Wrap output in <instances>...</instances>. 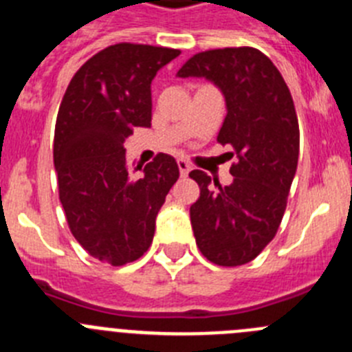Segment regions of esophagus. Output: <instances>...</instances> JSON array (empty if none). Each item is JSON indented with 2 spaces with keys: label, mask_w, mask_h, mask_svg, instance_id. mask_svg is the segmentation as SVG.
I'll return each mask as SVG.
<instances>
[{
  "label": "esophagus",
  "mask_w": 352,
  "mask_h": 352,
  "mask_svg": "<svg viewBox=\"0 0 352 352\" xmlns=\"http://www.w3.org/2000/svg\"><path fill=\"white\" fill-rule=\"evenodd\" d=\"M178 167H179V173H182V176H186V174L190 173V164L186 162V160L179 159L178 160Z\"/></svg>",
  "instance_id": "1"
}]
</instances>
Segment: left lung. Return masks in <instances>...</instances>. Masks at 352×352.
<instances>
[{
    "label": "left lung",
    "instance_id": "1",
    "mask_svg": "<svg viewBox=\"0 0 352 352\" xmlns=\"http://www.w3.org/2000/svg\"><path fill=\"white\" fill-rule=\"evenodd\" d=\"M178 76H202L223 92L218 143L237 157L228 186L201 169L190 173L201 188L190 208L195 243L216 265H244L274 239L295 178L300 131L292 94L272 60L253 47L199 52Z\"/></svg>",
    "mask_w": 352,
    "mask_h": 352
}]
</instances>
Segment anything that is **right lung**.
<instances>
[{"label": "right lung", "instance_id": "add662e5", "mask_svg": "<svg viewBox=\"0 0 352 352\" xmlns=\"http://www.w3.org/2000/svg\"><path fill=\"white\" fill-rule=\"evenodd\" d=\"M179 54L109 45L76 71L60 101L54 136L60 204L71 234L102 263L125 265L146 253L155 218L179 178L167 153L134 176L124 148L134 129L151 125V80Z\"/></svg>", "mask_w": 352, "mask_h": 352}]
</instances>
